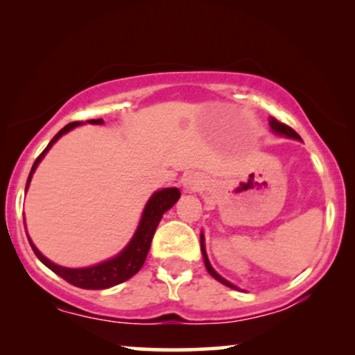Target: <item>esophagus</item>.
Masks as SVG:
<instances>
[{"label": "esophagus", "mask_w": 355, "mask_h": 355, "mask_svg": "<svg viewBox=\"0 0 355 355\" xmlns=\"http://www.w3.org/2000/svg\"><path fill=\"white\" fill-rule=\"evenodd\" d=\"M184 186H186V191H189V192H196V191H198V189H200L202 182L198 181V179H197L196 176H191V178L187 179Z\"/></svg>", "instance_id": "esophagus-1"}]
</instances>
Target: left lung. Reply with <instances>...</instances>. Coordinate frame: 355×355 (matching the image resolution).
Wrapping results in <instances>:
<instances>
[{
  "label": "left lung",
  "mask_w": 355,
  "mask_h": 355,
  "mask_svg": "<svg viewBox=\"0 0 355 355\" xmlns=\"http://www.w3.org/2000/svg\"><path fill=\"white\" fill-rule=\"evenodd\" d=\"M270 125H271V129L275 130V132H278V134H281V135H286V137H291V139H297V140H300V135H299L297 132H295V130H294L293 128H289V125H288V124H284V123H279L278 119L271 118V121H270ZM200 247H202V254H203V261H205V266H207L208 273H210V275L213 276V278H215L216 281H220L221 284L227 286V288L237 289L234 284H231L230 281H226L225 278H221V276L218 275L215 270H213V266L210 265V261H208V257H207V252H205V242H203V234H200Z\"/></svg>",
  "instance_id": "8db88e82"
}]
</instances>
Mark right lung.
<instances>
[{"label": "right lung", "instance_id": "right-lung-1", "mask_svg": "<svg viewBox=\"0 0 355 355\" xmlns=\"http://www.w3.org/2000/svg\"><path fill=\"white\" fill-rule=\"evenodd\" d=\"M90 124H103L101 119H90L87 121ZM82 124L80 121H74V123H69L64 125L60 132H58L55 137L51 139V142L46 145V148L38 155L35 163L31 169V174H28L26 189L28 187V182H31V178L33 171H35L37 164L42 162V158L45 157V153L51 148V145L56 142L58 139L61 137L62 134L69 132L71 129H74L76 125ZM181 197V192L179 189H163V191L155 192L152 198H150L147 207H145L142 220H140V225L137 227V232H135L132 241L129 242V245L121 252L118 257L111 259L108 261H103V263L89 266V268H64V266L51 263L50 260L45 259L40 252L37 250V247L32 244V241L28 239L32 245V250L35 252L38 260L42 261L43 265H46L51 271H55L58 276H61L62 279L67 281V283L72 286H77V288L82 289H106L111 288V286H116L119 283H124L129 278L137 273V271L142 268L145 259H147L150 244H152L153 234L157 231V226L164 211H168L174 203L179 200ZM28 237V236H27Z\"/></svg>", "mask_w": 355, "mask_h": 355}]
</instances>
